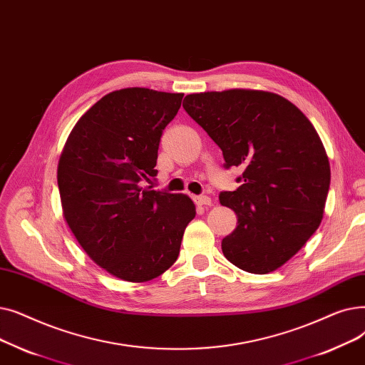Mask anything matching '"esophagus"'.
<instances>
[{
  "mask_svg": "<svg viewBox=\"0 0 365 365\" xmlns=\"http://www.w3.org/2000/svg\"><path fill=\"white\" fill-rule=\"evenodd\" d=\"M193 200L197 206H210L211 205V197H207V196H195Z\"/></svg>",
  "mask_w": 365,
  "mask_h": 365,
  "instance_id": "obj_1",
  "label": "esophagus"
}]
</instances>
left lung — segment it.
<instances>
[{"instance_id":"1","label":"left lung","mask_w":365,"mask_h":365,"mask_svg":"<svg viewBox=\"0 0 365 365\" xmlns=\"http://www.w3.org/2000/svg\"><path fill=\"white\" fill-rule=\"evenodd\" d=\"M182 107L221 148L242 182L220 203L237 215L221 242L236 267L264 274L285 264L319 227L329 162L307 117L288 99L263 91L192 93Z\"/></svg>"}]
</instances>
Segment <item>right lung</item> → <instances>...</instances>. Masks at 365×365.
Returning a JSON list of instances; mask_svg holds the SVG:
<instances>
[{"mask_svg": "<svg viewBox=\"0 0 365 365\" xmlns=\"http://www.w3.org/2000/svg\"><path fill=\"white\" fill-rule=\"evenodd\" d=\"M184 93L145 88L114 91L86 111L58 165L63 217L81 248L118 279L145 282L177 262L193 200L143 188L163 129Z\"/></svg>", "mask_w": 365, "mask_h": 365, "instance_id": "right-lung-1", "label": "right lung"}]
</instances>
